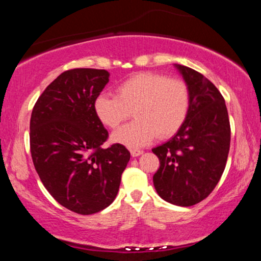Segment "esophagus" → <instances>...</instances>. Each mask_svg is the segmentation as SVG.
I'll use <instances>...</instances> for the list:
<instances>
[{
    "instance_id": "1",
    "label": "esophagus",
    "mask_w": 261,
    "mask_h": 261,
    "mask_svg": "<svg viewBox=\"0 0 261 261\" xmlns=\"http://www.w3.org/2000/svg\"><path fill=\"white\" fill-rule=\"evenodd\" d=\"M130 152H131V155H133V157H137V155H140V154H142V153H143L142 149H137V148L131 149Z\"/></svg>"
}]
</instances>
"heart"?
<instances>
[{
  "label": "heart",
  "instance_id": "obj_1",
  "mask_svg": "<svg viewBox=\"0 0 261 261\" xmlns=\"http://www.w3.org/2000/svg\"><path fill=\"white\" fill-rule=\"evenodd\" d=\"M190 109L187 83L160 73H137L120 83L115 94L98 95L94 110L99 120L115 128L134 110L136 120L112 135L114 142L139 148L158 135L168 139L180 130Z\"/></svg>",
  "mask_w": 261,
  "mask_h": 261
}]
</instances>
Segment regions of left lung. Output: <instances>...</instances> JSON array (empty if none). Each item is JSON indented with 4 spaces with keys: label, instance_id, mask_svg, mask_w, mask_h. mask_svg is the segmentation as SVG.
<instances>
[{
    "label": "left lung",
    "instance_id": "obj_1",
    "mask_svg": "<svg viewBox=\"0 0 261 261\" xmlns=\"http://www.w3.org/2000/svg\"><path fill=\"white\" fill-rule=\"evenodd\" d=\"M175 67L190 92V109L175 136L152 149L160 160L153 185L166 201L193 206L206 199L222 176L229 152L230 125L216 86L193 68Z\"/></svg>",
    "mask_w": 261,
    "mask_h": 261
}]
</instances>
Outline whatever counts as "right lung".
<instances>
[{
    "mask_svg": "<svg viewBox=\"0 0 261 261\" xmlns=\"http://www.w3.org/2000/svg\"><path fill=\"white\" fill-rule=\"evenodd\" d=\"M108 82L106 70H67L45 88L32 112L35 170L50 195L80 215L97 214L114 201L130 160L120 143L101 147L109 134L94 101Z\"/></svg>",
    "mask_w": 261,
    "mask_h": 261,
    "instance_id": "obj_1",
    "label": "right lung"
}]
</instances>
